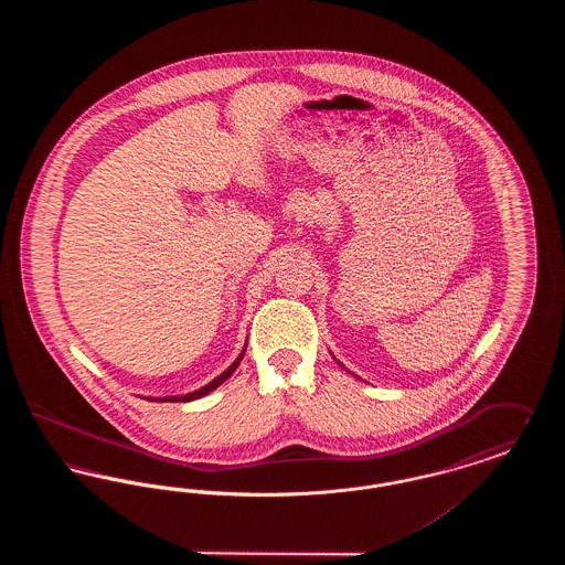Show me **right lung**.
I'll use <instances>...</instances> for the list:
<instances>
[{
	"mask_svg": "<svg viewBox=\"0 0 565 565\" xmlns=\"http://www.w3.org/2000/svg\"><path fill=\"white\" fill-rule=\"evenodd\" d=\"M243 355H245V350L239 353V358L222 373L220 376H215L214 381H210L205 387H201V390H196V392H190L186 396H167V398H152V401H159V403H190V401H196V398H203L205 394H210V392H214L217 385H222L228 376L233 375L235 371H237V366H239V362L243 360Z\"/></svg>",
	"mask_w": 565,
	"mask_h": 565,
	"instance_id": "add662e5",
	"label": "right lung"
}]
</instances>
